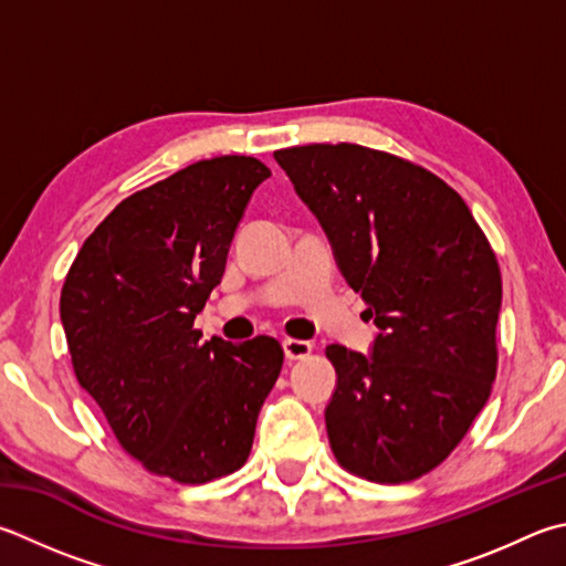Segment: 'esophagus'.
Wrapping results in <instances>:
<instances>
[{"mask_svg": "<svg viewBox=\"0 0 566 566\" xmlns=\"http://www.w3.org/2000/svg\"><path fill=\"white\" fill-rule=\"evenodd\" d=\"M284 354L290 361H300V358H306L312 354V342H302V338H284L282 342Z\"/></svg>", "mask_w": 566, "mask_h": 566, "instance_id": "esophagus-1", "label": "esophagus"}]
</instances>
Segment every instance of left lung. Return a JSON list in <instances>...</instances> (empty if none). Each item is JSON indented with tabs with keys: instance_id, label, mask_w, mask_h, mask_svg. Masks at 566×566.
<instances>
[{
	"instance_id": "obj_1",
	"label": "left lung",
	"mask_w": 566,
	"mask_h": 566,
	"mask_svg": "<svg viewBox=\"0 0 566 566\" xmlns=\"http://www.w3.org/2000/svg\"><path fill=\"white\" fill-rule=\"evenodd\" d=\"M378 326L371 356L326 346L338 465L398 485L443 462L497 374L502 276L465 200L416 163L356 143L274 153Z\"/></svg>"
}]
</instances>
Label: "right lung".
Listing matches in <instances>:
<instances>
[{"label":"right lung","instance_id":"add662e5","mask_svg":"<svg viewBox=\"0 0 566 566\" xmlns=\"http://www.w3.org/2000/svg\"><path fill=\"white\" fill-rule=\"evenodd\" d=\"M270 176L252 156L192 163L120 200L66 274L61 324L74 374L153 475L202 485L250 458L282 346L272 336L200 342L192 324Z\"/></svg>","mask_w":566,"mask_h":566}]
</instances>
